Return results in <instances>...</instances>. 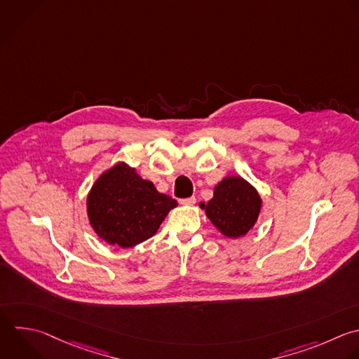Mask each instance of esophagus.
Listing matches in <instances>:
<instances>
[{
    "instance_id": "esophagus-1",
    "label": "esophagus",
    "mask_w": 359,
    "mask_h": 359,
    "mask_svg": "<svg viewBox=\"0 0 359 359\" xmlns=\"http://www.w3.org/2000/svg\"><path fill=\"white\" fill-rule=\"evenodd\" d=\"M180 203L184 205V206H192V205L196 203V198H195V196H191V198H187V199H181Z\"/></svg>"
}]
</instances>
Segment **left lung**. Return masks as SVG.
Wrapping results in <instances>:
<instances>
[{"instance_id":"8db88e82","label":"left lung","mask_w":359,"mask_h":359,"mask_svg":"<svg viewBox=\"0 0 359 359\" xmlns=\"http://www.w3.org/2000/svg\"><path fill=\"white\" fill-rule=\"evenodd\" d=\"M212 224L227 238L247 234L262 209L257 188L240 175H227L213 188V198L199 203Z\"/></svg>"}]
</instances>
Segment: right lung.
I'll return each mask as SVG.
<instances>
[{
	"label": "right lung",
	"mask_w": 359,
	"mask_h": 359,
	"mask_svg": "<svg viewBox=\"0 0 359 359\" xmlns=\"http://www.w3.org/2000/svg\"><path fill=\"white\" fill-rule=\"evenodd\" d=\"M171 196L143 180L136 168L118 161L105 170L87 195V216L97 236L111 245L135 247L153 237L168 212Z\"/></svg>",
	"instance_id": "1"
}]
</instances>
